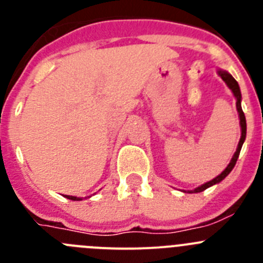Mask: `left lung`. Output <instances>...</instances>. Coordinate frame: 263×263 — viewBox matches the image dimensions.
I'll use <instances>...</instances> for the list:
<instances>
[{"label":"left lung","mask_w":263,"mask_h":263,"mask_svg":"<svg viewBox=\"0 0 263 263\" xmlns=\"http://www.w3.org/2000/svg\"><path fill=\"white\" fill-rule=\"evenodd\" d=\"M219 76L221 77V79L227 83L228 87L232 90L233 95H235L236 98V107H237V112H238V116H240V125H241V138H240V142H238V146H237V150H236L235 155H233L232 160H231V163L228 164V167L226 168L223 172L220 173L219 176H216L215 179L211 180V181L206 182V184L201 185V186H198L197 189L194 190H190L189 193H199V192H203L204 189H207V187L213 186V185L218 184V182H220L221 180H224L226 177H227L228 175H230L231 171L233 170V167H235L236 161H237L238 159V155H240V151H241V147H242V143H244L245 141V137H247V120H245V115L244 112H242V108H241V92H240V87H238V83L236 82V79L233 78L232 76H231L230 73H227V71H223V70H219Z\"/></svg>","instance_id":"left-lung-1"}]
</instances>
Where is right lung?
I'll return each mask as SVG.
<instances>
[{
    "label": "right lung",
    "mask_w": 263,
    "mask_h": 263,
    "mask_svg": "<svg viewBox=\"0 0 263 263\" xmlns=\"http://www.w3.org/2000/svg\"><path fill=\"white\" fill-rule=\"evenodd\" d=\"M65 197L69 199H73V201H79V199H81V198H77V197H73V196H65Z\"/></svg>",
    "instance_id": "right-lung-1"
}]
</instances>
